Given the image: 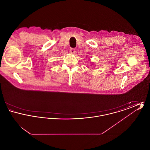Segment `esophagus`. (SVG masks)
<instances>
[{"mask_svg":"<svg viewBox=\"0 0 150 150\" xmlns=\"http://www.w3.org/2000/svg\"><path fill=\"white\" fill-rule=\"evenodd\" d=\"M70 53H71V54H75V50L74 48H71L70 50Z\"/></svg>","mask_w":150,"mask_h":150,"instance_id":"34e87169","label":"esophagus"}]
</instances>
